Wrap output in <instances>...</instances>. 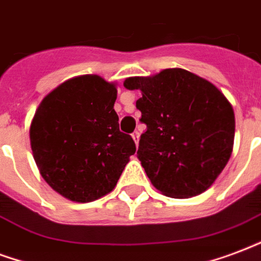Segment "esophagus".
Here are the masks:
<instances>
[{
	"instance_id": "obj_1",
	"label": "esophagus",
	"mask_w": 261,
	"mask_h": 261,
	"mask_svg": "<svg viewBox=\"0 0 261 261\" xmlns=\"http://www.w3.org/2000/svg\"><path fill=\"white\" fill-rule=\"evenodd\" d=\"M132 138H133V140H135V143L138 144V143H139V138H140V133H139L138 130H135V132L132 133Z\"/></svg>"
}]
</instances>
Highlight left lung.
Returning <instances> with one entry per match:
<instances>
[{"instance_id": "1", "label": "left lung", "mask_w": 261, "mask_h": 261, "mask_svg": "<svg viewBox=\"0 0 261 261\" xmlns=\"http://www.w3.org/2000/svg\"><path fill=\"white\" fill-rule=\"evenodd\" d=\"M123 86L142 92L136 109L147 130L140 136L138 158L152 186L172 198L206 191L234 146V110L223 92L184 68L129 77Z\"/></svg>"}]
</instances>
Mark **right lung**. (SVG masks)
I'll return each mask as SVG.
<instances>
[{
	"instance_id": "1",
	"label": "right lung",
	"mask_w": 261,
	"mask_h": 261,
	"mask_svg": "<svg viewBox=\"0 0 261 261\" xmlns=\"http://www.w3.org/2000/svg\"><path fill=\"white\" fill-rule=\"evenodd\" d=\"M117 85L86 74L49 92L30 125L33 156L41 176L62 197L92 202L111 193L136 151L119 130Z\"/></svg>"
}]
</instances>
